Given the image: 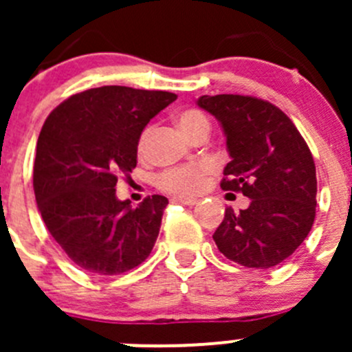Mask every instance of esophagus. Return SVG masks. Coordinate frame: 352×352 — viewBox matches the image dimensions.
I'll return each mask as SVG.
<instances>
[{"label":"esophagus","mask_w":352,"mask_h":352,"mask_svg":"<svg viewBox=\"0 0 352 352\" xmlns=\"http://www.w3.org/2000/svg\"><path fill=\"white\" fill-rule=\"evenodd\" d=\"M173 201L180 202V204H187V206L197 204V199H194V197H186V196H175V197H173Z\"/></svg>","instance_id":"34e87169"}]
</instances>
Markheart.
I'll return each instance as SVG.
<instances>
[{
    "mask_svg": "<svg viewBox=\"0 0 352 352\" xmlns=\"http://www.w3.org/2000/svg\"><path fill=\"white\" fill-rule=\"evenodd\" d=\"M179 127L182 129V133L186 136H189L192 140V136L199 133L201 129L208 127L209 129V120L199 110H186L179 116L177 119ZM148 138H150V129L143 131V134L140 136V143H138V150L140 153H144L148 146ZM211 172V165L206 162H197L192 165H184V166H175V168H166L156 177V186L160 187L165 192H173V194H196L202 189L204 186L206 177Z\"/></svg>",
    "mask_w": 352,
    "mask_h": 352,
    "instance_id": "1",
    "label": "heart"
}]
</instances>
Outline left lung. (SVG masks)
Segmentation results:
<instances>
[{"mask_svg": "<svg viewBox=\"0 0 352 352\" xmlns=\"http://www.w3.org/2000/svg\"><path fill=\"white\" fill-rule=\"evenodd\" d=\"M221 124L230 163L221 189L250 199L226 208L212 239L219 252L245 267L286 261L310 233L317 208L314 156L293 120L269 102L245 95H202L197 100Z\"/></svg>", "mask_w": 352, "mask_h": 352, "instance_id": "8db88e82", "label": "left lung"}]
</instances>
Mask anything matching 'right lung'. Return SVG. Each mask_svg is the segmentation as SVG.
I'll use <instances>...</instances> for the list:
<instances>
[{
	"label": "right lung",
	"mask_w": 352,
	"mask_h": 352,
	"mask_svg": "<svg viewBox=\"0 0 352 352\" xmlns=\"http://www.w3.org/2000/svg\"><path fill=\"white\" fill-rule=\"evenodd\" d=\"M175 94L129 87L90 88L49 113L37 141L34 190L52 239L83 271L116 276L146 261L168 199L138 208L116 196L117 177L138 163L146 124Z\"/></svg>",
	"instance_id": "obj_1"
}]
</instances>
